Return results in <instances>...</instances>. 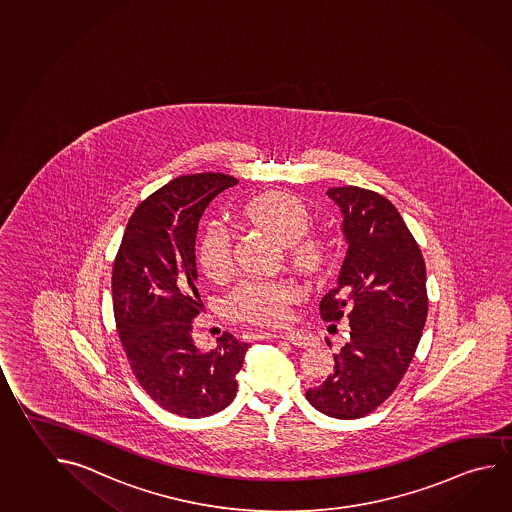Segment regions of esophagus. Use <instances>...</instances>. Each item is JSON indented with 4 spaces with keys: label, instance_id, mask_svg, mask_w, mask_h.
<instances>
[{
    "label": "esophagus",
    "instance_id": "obj_1",
    "mask_svg": "<svg viewBox=\"0 0 512 512\" xmlns=\"http://www.w3.org/2000/svg\"><path fill=\"white\" fill-rule=\"evenodd\" d=\"M269 335L270 337L274 338H285V340H288V342H290V344H294V346L306 347L312 344V338L308 337V335H304V333H301V331H272V333H269Z\"/></svg>",
    "mask_w": 512,
    "mask_h": 512
}]
</instances>
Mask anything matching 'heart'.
<instances>
[{
    "label": "heart",
    "mask_w": 512,
    "mask_h": 512,
    "mask_svg": "<svg viewBox=\"0 0 512 512\" xmlns=\"http://www.w3.org/2000/svg\"><path fill=\"white\" fill-rule=\"evenodd\" d=\"M245 215L276 234L281 242L292 243L295 260L304 267H315L322 260L321 240L306 234L312 218L303 200L285 191H267L245 206ZM199 261L209 278H224L231 270V231L224 222H211L206 227L200 240ZM299 297L301 288L292 279L247 281L234 290L229 310L245 321L278 324L288 319L290 306Z\"/></svg>",
    "instance_id": "1"
}]
</instances>
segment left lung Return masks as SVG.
Masks as SVG:
<instances>
[{
    "instance_id": "8db88e82",
    "label": "left lung",
    "mask_w": 512,
    "mask_h": 512,
    "mask_svg": "<svg viewBox=\"0 0 512 512\" xmlns=\"http://www.w3.org/2000/svg\"><path fill=\"white\" fill-rule=\"evenodd\" d=\"M342 213L347 251L337 286L322 297L324 321L347 312L351 338L333 373L306 399L326 416L358 419L380 407L414 358L428 312L423 254L392 202L374 191H326Z\"/></svg>"
}]
</instances>
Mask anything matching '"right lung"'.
Instances as JSON below:
<instances>
[{
	"label": "right lung",
	"instance_id": "right-lung-1",
	"mask_svg": "<svg viewBox=\"0 0 512 512\" xmlns=\"http://www.w3.org/2000/svg\"><path fill=\"white\" fill-rule=\"evenodd\" d=\"M238 181L182 175L139 204L113 269L114 317L130 367L159 407L177 416H213L233 401L249 349L231 333L200 351L191 337L199 315L195 238L204 211Z\"/></svg>",
	"mask_w": 512,
	"mask_h": 512
}]
</instances>
